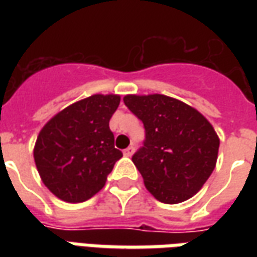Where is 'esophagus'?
<instances>
[{
  "label": "esophagus",
  "instance_id": "obj_1",
  "mask_svg": "<svg viewBox=\"0 0 257 257\" xmlns=\"http://www.w3.org/2000/svg\"><path fill=\"white\" fill-rule=\"evenodd\" d=\"M134 151H135L134 146H129L128 149H125V150H123V156L131 157V156H132V154H134Z\"/></svg>",
  "mask_w": 257,
  "mask_h": 257
}]
</instances>
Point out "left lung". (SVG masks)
I'll list each match as a JSON object with an SVG mask.
<instances>
[{"label": "left lung", "instance_id": "8db88e82", "mask_svg": "<svg viewBox=\"0 0 257 257\" xmlns=\"http://www.w3.org/2000/svg\"><path fill=\"white\" fill-rule=\"evenodd\" d=\"M123 103L145 126V142L132 161L147 190L164 204L191 198L215 169L220 142L213 126L169 96L128 95Z\"/></svg>", "mask_w": 257, "mask_h": 257}]
</instances>
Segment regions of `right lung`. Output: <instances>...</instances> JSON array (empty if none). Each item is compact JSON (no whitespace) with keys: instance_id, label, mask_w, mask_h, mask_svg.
I'll return each mask as SVG.
<instances>
[{"instance_id":"right-lung-1","label":"right lung","mask_w":257,"mask_h":257,"mask_svg":"<svg viewBox=\"0 0 257 257\" xmlns=\"http://www.w3.org/2000/svg\"><path fill=\"white\" fill-rule=\"evenodd\" d=\"M118 95H93L56 114L38 135L34 161L42 182L66 202L99 193L122 153L114 147L108 122Z\"/></svg>"}]
</instances>
